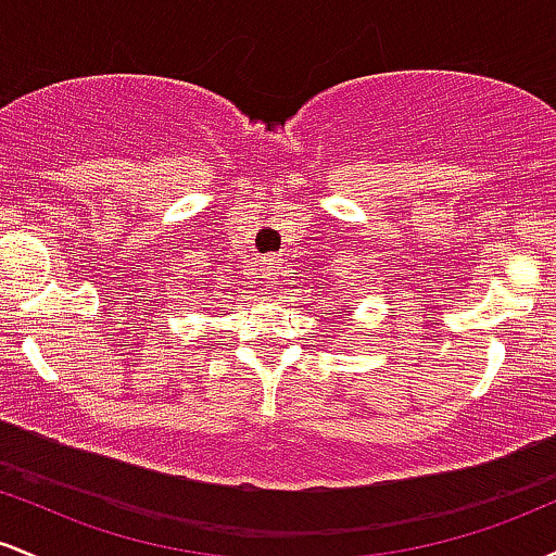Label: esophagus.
Listing matches in <instances>:
<instances>
[{
    "mask_svg": "<svg viewBox=\"0 0 556 556\" xmlns=\"http://www.w3.org/2000/svg\"><path fill=\"white\" fill-rule=\"evenodd\" d=\"M282 264H285V261L279 258V256H266V258H264V264H261V266H264L266 279H271V282H277L279 274H282V269H285Z\"/></svg>",
    "mask_w": 556,
    "mask_h": 556,
    "instance_id": "34e87169",
    "label": "esophagus"
}]
</instances>
